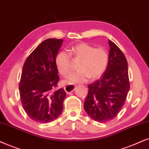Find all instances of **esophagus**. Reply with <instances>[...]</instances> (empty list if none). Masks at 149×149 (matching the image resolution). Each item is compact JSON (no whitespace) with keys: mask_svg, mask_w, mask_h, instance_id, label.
<instances>
[{"mask_svg":"<svg viewBox=\"0 0 149 149\" xmlns=\"http://www.w3.org/2000/svg\"><path fill=\"white\" fill-rule=\"evenodd\" d=\"M75 88H76V86L74 85H66L64 88H65V91H66V93H71V92L74 91Z\"/></svg>","mask_w":149,"mask_h":149,"instance_id":"obj_1","label":"esophagus"}]
</instances>
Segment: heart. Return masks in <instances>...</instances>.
<instances>
[{
  "label": "heart",
  "mask_w": 149,
  "mask_h": 149,
  "mask_svg": "<svg viewBox=\"0 0 149 149\" xmlns=\"http://www.w3.org/2000/svg\"><path fill=\"white\" fill-rule=\"evenodd\" d=\"M71 54L82 58L78 71L72 72L65 79L67 84L83 83L88 79H97L106 70L109 63V54L104 48H95L86 42H81L72 47ZM56 64L58 71L66 76L71 70V56L69 52L63 50L58 54Z\"/></svg>",
  "instance_id": "b5f03b06"
}]
</instances>
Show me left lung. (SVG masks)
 Instances as JSON below:
<instances>
[{
	"instance_id": "obj_1",
	"label": "left lung",
	"mask_w": 149,
	"mask_h": 149,
	"mask_svg": "<svg viewBox=\"0 0 149 149\" xmlns=\"http://www.w3.org/2000/svg\"><path fill=\"white\" fill-rule=\"evenodd\" d=\"M109 63L100 79L88 85L84 109L92 119L107 122L116 118L130 88L128 63L117 45L109 40Z\"/></svg>"
}]
</instances>
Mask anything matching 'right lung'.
I'll return each instance as SVG.
<instances>
[{
    "mask_svg": "<svg viewBox=\"0 0 149 149\" xmlns=\"http://www.w3.org/2000/svg\"><path fill=\"white\" fill-rule=\"evenodd\" d=\"M63 42L62 38L44 40L24 64L20 96L24 111L35 122H52L63 111L67 93L63 88L54 90L59 81L56 58Z\"/></svg>",
    "mask_w": 149,
    "mask_h": 149,
    "instance_id": "1",
    "label": "right lung"
}]
</instances>
